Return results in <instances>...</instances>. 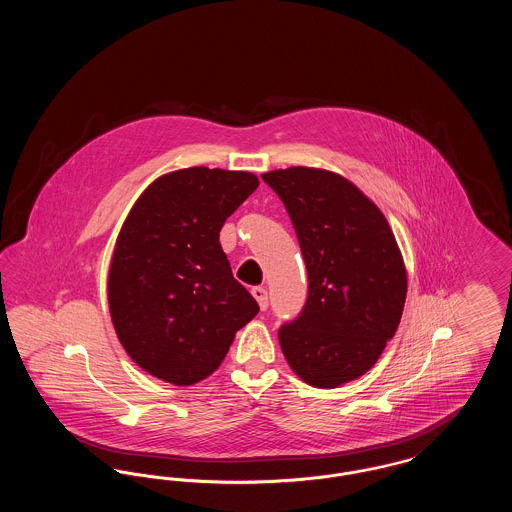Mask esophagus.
<instances>
[{
  "label": "esophagus",
  "mask_w": 512,
  "mask_h": 512,
  "mask_svg": "<svg viewBox=\"0 0 512 512\" xmlns=\"http://www.w3.org/2000/svg\"><path fill=\"white\" fill-rule=\"evenodd\" d=\"M251 295L257 299V303H259V307H261V311H267L268 307V295L267 290L265 288H261V286H255V288H251Z\"/></svg>",
  "instance_id": "obj_1"
}]
</instances>
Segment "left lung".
<instances>
[{"instance_id":"1","label":"left lung","mask_w":512,"mask_h":512,"mask_svg":"<svg viewBox=\"0 0 512 512\" xmlns=\"http://www.w3.org/2000/svg\"><path fill=\"white\" fill-rule=\"evenodd\" d=\"M292 219L309 276L301 315L278 330L293 372L313 388L357 380L393 338L407 268L384 213L341 174L309 167L265 172Z\"/></svg>"}]
</instances>
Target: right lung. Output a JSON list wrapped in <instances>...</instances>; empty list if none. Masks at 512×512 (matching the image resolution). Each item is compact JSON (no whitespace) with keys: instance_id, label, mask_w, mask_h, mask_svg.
Masks as SVG:
<instances>
[{"instance_id":"right-lung-1","label":"right lung","mask_w":512,"mask_h":512,"mask_svg":"<svg viewBox=\"0 0 512 512\" xmlns=\"http://www.w3.org/2000/svg\"><path fill=\"white\" fill-rule=\"evenodd\" d=\"M257 186L253 172L192 167L159 176L132 205L111 257L107 301L124 351L147 374L197 384L259 313L219 242L222 224Z\"/></svg>"}]
</instances>
